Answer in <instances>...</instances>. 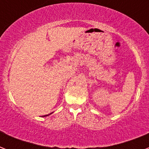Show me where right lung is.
<instances>
[{
  "label": "right lung",
  "instance_id": "obj_1",
  "mask_svg": "<svg viewBox=\"0 0 149 149\" xmlns=\"http://www.w3.org/2000/svg\"><path fill=\"white\" fill-rule=\"evenodd\" d=\"M46 116H48V115H44L43 117H46Z\"/></svg>",
  "mask_w": 149,
  "mask_h": 149
}]
</instances>
